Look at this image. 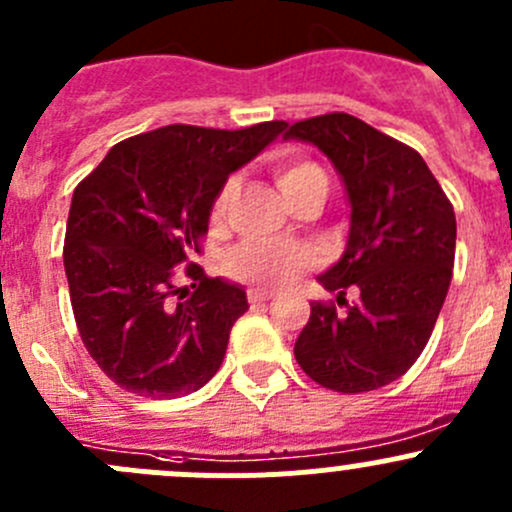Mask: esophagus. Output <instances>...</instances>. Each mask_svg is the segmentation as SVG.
<instances>
[{
	"instance_id": "esophagus-1",
	"label": "esophagus",
	"mask_w": 512,
	"mask_h": 512,
	"mask_svg": "<svg viewBox=\"0 0 512 512\" xmlns=\"http://www.w3.org/2000/svg\"><path fill=\"white\" fill-rule=\"evenodd\" d=\"M247 299H250V307H265L272 299V294L262 292V289H250V292H247Z\"/></svg>"
}]
</instances>
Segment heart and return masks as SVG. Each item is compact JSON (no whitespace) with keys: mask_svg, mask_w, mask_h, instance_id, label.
<instances>
[{"mask_svg":"<svg viewBox=\"0 0 512 512\" xmlns=\"http://www.w3.org/2000/svg\"><path fill=\"white\" fill-rule=\"evenodd\" d=\"M272 175L277 185L292 203L302 190L312 185H327V175L314 160L294 156V153H280L272 160ZM232 198H235V180H227L218 190L210 208V220L220 223L230 210ZM317 255L309 247L289 240H265V237H252V240L240 242L232 247L223 260V270L232 280L247 282L257 287H285L299 272L314 265Z\"/></svg>","mask_w":512,"mask_h":512,"instance_id":"b5f03b06","label":"heart"}]
</instances>
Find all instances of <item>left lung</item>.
<instances>
[{"label": "left lung", "instance_id": "left-lung-1", "mask_svg": "<svg viewBox=\"0 0 512 512\" xmlns=\"http://www.w3.org/2000/svg\"><path fill=\"white\" fill-rule=\"evenodd\" d=\"M285 138L332 160L352 205L347 250L319 277L348 312L312 302L294 359L324 389H381L414 366L436 327L456 257L453 205L414 148L349 113L285 123Z\"/></svg>", "mask_w": 512, "mask_h": 512}]
</instances>
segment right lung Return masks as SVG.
Segmentation results:
<instances>
[{
	"label": "right lung",
	"instance_id": "obj_1",
	"mask_svg": "<svg viewBox=\"0 0 512 512\" xmlns=\"http://www.w3.org/2000/svg\"><path fill=\"white\" fill-rule=\"evenodd\" d=\"M285 131L175 123L126 138L76 185L64 270L81 342L121 389L175 399L208 384L245 289L195 265L218 190ZM191 285H177L175 266Z\"/></svg>",
	"mask_w": 512,
	"mask_h": 512
}]
</instances>
